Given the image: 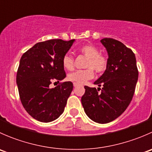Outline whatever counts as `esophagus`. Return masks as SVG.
I'll use <instances>...</instances> for the list:
<instances>
[{
	"label": "esophagus",
	"mask_w": 152,
	"mask_h": 152,
	"mask_svg": "<svg viewBox=\"0 0 152 152\" xmlns=\"http://www.w3.org/2000/svg\"><path fill=\"white\" fill-rule=\"evenodd\" d=\"M78 85H78L77 83H76V82H74V83H73V86H74V87H76Z\"/></svg>",
	"instance_id": "34e87169"
}]
</instances>
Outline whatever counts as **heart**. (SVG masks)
Here are the masks:
<instances>
[{"mask_svg": "<svg viewBox=\"0 0 152 152\" xmlns=\"http://www.w3.org/2000/svg\"><path fill=\"white\" fill-rule=\"evenodd\" d=\"M80 52L87 57L85 70H76L67 76V79L78 85H83L87 81L93 79L94 72L102 73L107 67V59L103 54L99 53V49L93 45H85L80 48ZM62 66L67 70H72L74 67V59L70 53H66L62 58Z\"/></svg>", "mask_w": 152, "mask_h": 152, "instance_id": "obj_1", "label": "heart"}]
</instances>
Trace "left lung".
Segmentation results:
<instances>
[{
    "label": "left lung",
    "mask_w": 152,
    "mask_h": 152,
    "mask_svg": "<svg viewBox=\"0 0 152 152\" xmlns=\"http://www.w3.org/2000/svg\"><path fill=\"white\" fill-rule=\"evenodd\" d=\"M101 42L107 49L108 63L104 73L94 85L102 86V89L85 86L82 104L92 121L107 124L119 117L129 105L135 90L138 70L135 55L121 42L104 38Z\"/></svg>",
    "instance_id": "obj_1"
}]
</instances>
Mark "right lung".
<instances>
[{"mask_svg":"<svg viewBox=\"0 0 152 152\" xmlns=\"http://www.w3.org/2000/svg\"><path fill=\"white\" fill-rule=\"evenodd\" d=\"M74 41L38 42L21 56L16 78L20 99L27 113L39 121H53L64 112L73 83L65 82L54 88L49 85L66 76L62 60Z\"/></svg>","mask_w":152,"mask_h":152,"instance_id":"obj_1","label":"right lung"}]
</instances>
